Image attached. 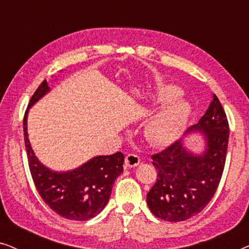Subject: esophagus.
<instances>
[{
    "label": "esophagus",
    "instance_id": "34e87169",
    "mask_svg": "<svg viewBox=\"0 0 249 249\" xmlns=\"http://www.w3.org/2000/svg\"><path fill=\"white\" fill-rule=\"evenodd\" d=\"M141 163V158L136 154H128L124 159V164L128 168H135Z\"/></svg>",
    "mask_w": 249,
    "mask_h": 249
}]
</instances>
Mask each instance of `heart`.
<instances>
[{
    "mask_svg": "<svg viewBox=\"0 0 249 249\" xmlns=\"http://www.w3.org/2000/svg\"><path fill=\"white\" fill-rule=\"evenodd\" d=\"M181 90L175 85H162L154 96L156 104L165 103L146 124V137L154 145H165L178 137L190 114V107L178 96Z\"/></svg>",
    "mask_w": 249,
    "mask_h": 249,
    "instance_id": "b5f03b06",
    "label": "heart"
}]
</instances>
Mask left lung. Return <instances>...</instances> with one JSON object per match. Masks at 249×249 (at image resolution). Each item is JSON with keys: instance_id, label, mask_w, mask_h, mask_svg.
Instances as JSON below:
<instances>
[{"instance_id": "obj_1", "label": "left lung", "mask_w": 249, "mask_h": 249, "mask_svg": "<svg viewBox=\"0 0 249 249\" xmlns=\"http://www.w3.org/2000/svg\"><path fill=\"white\" fill-rule=\"evenodd\" d=\"M204 134L205 148L194 154L183 139L152 155L158 180L147 194V205L156 217L180 222L202 212L219 187L226 164L229 124L219 98L213 94L205 114L187 130Z\"/></svg>"}]
</instances>
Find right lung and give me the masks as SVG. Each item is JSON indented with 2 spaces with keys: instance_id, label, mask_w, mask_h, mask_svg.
Segmentation results:
<instances>
[{
  "instance_id": "right-lung-1",
  "label": "right lung",
  "mask_w": 249,
  "mask_h": 249,
  "mask_svg": "<svg viewBox=\"0 0 249 249\" xmlns=\"http://www.w3.org/2000/svg\"><path fill=\"white\" fill-rule=\"evenodd\" d=\"M50 91L44 80L34 93L23 117V136L29 170L36 189L44 202L56 214L68 220L86 221L107 206L115 179L124 171V155L95 156L70 171H53L39 162L28 138L27 118L29 108Z\"/></svg>"
}]
</instances>
